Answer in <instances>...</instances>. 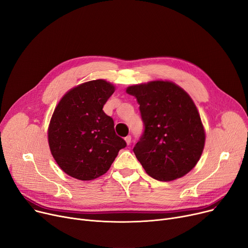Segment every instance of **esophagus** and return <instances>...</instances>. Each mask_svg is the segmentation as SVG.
Returning a JSON list of instances; mask_svg holds the SVG:
<instances>
[{
    "instance_id": "obj_1",
    "label": "esophagus",
    "mask_w": 248,
    "mask_h": 248,
    "mask_svg": "<svg viewBox=\"0 0 248 248\" xmlns=\"http://www.w3.org/2000/svg\"><path fill=\"white\" fill-rule=\"evenodd\" d=\"M124 140H125V142L127 145H129L132 142V137L131 136H127V137H125L124 138Z\"/></svg>"
}]
</instances>
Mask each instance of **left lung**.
Listing matches in <instances>:
<instances>
[{
	"mask_svg": "<svg viewBox=\"0 0 248 248\" xmlns=\"http://www.w3.org/2000/svg\"><path fill=\"white\" fill-rule=\"evenodd\" d=\"M139 104L145 131L134 147L148 175L158 181L185 176L198 163L205 131L186 91L171 81L155 80L126 88Z\"/></svg>",
	"mask_w": 248,
	"mask_h": 248,
	"instance_id": "8db88e82",
	"label": "left lung"
}]
</instances>
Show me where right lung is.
I'll return each instance as SVG.
<instances>
[{
  "label": "right lung",
  "instance_id": "1",
  "mask_svg": "<svg viewBox=\"0 0 248 248\" xmlns=\"http://www.w3.org/2000/svg\"><path fill=\"white\" fill-rule=\"evenodd\" d=\"M114 86L103 79L78 85L65 94L52 114L48 142L52 155L67 175L82 181L106 174L124 139L114 132V123L103 106Z\"/></svg>",
  "mask_w": 248,
  "mask_h": 248
}]
</instances>
